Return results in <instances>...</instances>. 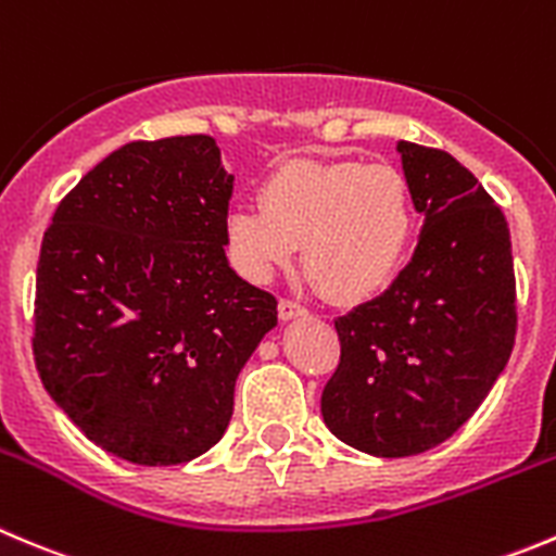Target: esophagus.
Masks as SVG:
<instances>
[{
  "label": "esophagus",
  "instance_id": "esophagus-1",
  "mask_svg": "<svg viewBox=\"0 0 556 556\" xmlns=\"http://www.w3.org/2000/svg\"><path fill=\"white\" fill-rule=\"evenodd\" d=\"M277 309H279V320H282V323H288V320H299V317H306V315H309V312H306L304 306L295 304V301H290V299H279Z\"/></svg>",
  "mask_w": 556,
  "mask_h": 556
}]
</instances>
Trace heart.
Instances as JSON below:
<instances>
[{"label":"heart","instance_id":"heart-1","mask_svg":"<svg viewBox=\"0 0 556 556\" xmlns=\"http://www.w3.org/2000/svg\"><path fill=\"white\" fill-rule=\"evenodd\" d=\"M261 206L228 214L225 233L241 274L266 282L301 263L323 295L366 304L391 288L415 239L407 179L391 165L355 160H288L263 179Z\"/></svg>","mask_w":556,"mask_h":556}]
</instances>
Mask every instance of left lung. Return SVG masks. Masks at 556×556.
I'll return each mask as SVG.
<instances>
[{"label": "left lung", "instance_id": "obj_1", "mask_svg": "<svg viewBox=\"0 0 556 556\" xmlns=\"http://www.w3.org/2000/svg\"><path fill=\"white\" fill-rule=\"evenodd\" d=\"M424 228L391 288L333 320L339 366L326 427L382 459L445 443L481 407L516 339V277L503 212L440 149L399 141Z\"/></svg>", "mask_w": 556, "mask_h": 556}]
</instances>
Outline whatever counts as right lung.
<instances>
[{
  "mask_svg": "<svg viewBox=\"0 0 556 556\" xmlns=\"http://www.w3.org/2000/svg\"><path fill=\"white\" fill-rule=\"evenodd\" d=\"M233 176L212 135L135 141L64 198L42 236L35 364L94 445L185 465L219 443L236 377L277 299L230 268Z\"/></svg>",
  "mask_w": 556,
  "mask_h": 556,
  "instance_id": "obj_1",
  "label": "right lung"
}]
</instances>
